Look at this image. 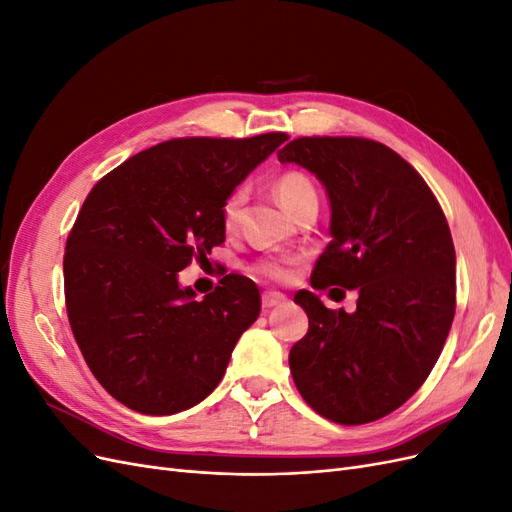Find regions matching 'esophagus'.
<instances>
[{
    "mask_svg": "<svg viewBox=\"0 0 512 512\" xmlns=\"http://www.w3.org/2000/svg\"><path fill=\"white\" fill-rule=\"evenodd\" d=\"M286 303V297L282 292H262V307L271 309V307H280Z\"/></svg>",
    "mask_w": 512,
    "mask_h": 512,
    "instance_id": "34e87169",
    "label": "esophagus"
}]
</instances>
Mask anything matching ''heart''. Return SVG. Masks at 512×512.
<instances>
[{
	"mask_svg": "<svg viewBox=\"0 0 512 512\" xmlns=\"http://www.w3.org/2000/svg\"><path fill=\"white\" fill-rule=\"evenodd\" d=\"M273 192H275V198L280 200V205L290 215H294L309 203H318V192H316L314 181L305 173H301V170H286V173H282L273 183ZM243 200H245V192L243 188H239L222 203V224L226 230L237 228ZM254 273L269 277L273 282H286L290 277V262L282 258L258 260L254 265Z\"/></svg>",
	"mask_w": 512,
	"mask_h": 512,
	"instance_id": "heart-1",
	"label": "heart"
}]
</instances>
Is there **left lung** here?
Here are the masks:
<instances>
[{"mask_svg":"<svg viewBox=\"0 0 512 512\" xmlns=\"http://www.w3.org/2000/svg\"><path fill=\"white\" fill-rule=\"evenodd\" d=\"M277 158L314 173L331 200L333 241L312 288L359 292L352 314L294 294L309 329L290 350L292 380L333 423L378 421L421 389L451 331L455 245L444 211L399 153L369 138L303 136Z\"/></svg>","mask_w":512,"mask_h":512,"instance_id":"8db88e82","label":"left lung"}]
</instances>
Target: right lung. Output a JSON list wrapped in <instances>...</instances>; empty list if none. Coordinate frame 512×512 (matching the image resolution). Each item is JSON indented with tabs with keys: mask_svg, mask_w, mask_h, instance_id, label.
Masks as SVG:
<instances>
[{
	"mask_svg": "<svg viewBox=\"0 0 512 512\" xmlns=\"http://www.w3.org/2000/svg\"><path fill=\"white\" fill-rule=\"evenodd\" d=\"M284 141L173 138L91 188L66 243V309L91 374L123 406L175 414L220 384L260 292L228 273L196 301L177 275L224 243L222 203Z\"/></svg>",
	"mask_w": 512,
	"mask_h": 512,
	"instance_id": "1",
	"label": "right lung"
}]
</instances>
